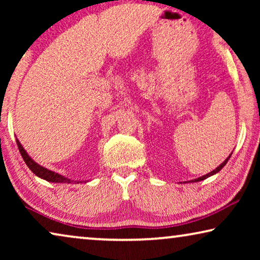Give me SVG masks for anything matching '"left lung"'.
I'll use <instances>...</instances> for the list:
<instances>
[{
  "label": "left lung",
  "instance_id": "8db88e82",
  "mask_svg": "<svg viewBox=\"0 0 260 260\" xmlns=\"http://www.w3.org/2000/svg\"><path fill=\"white\" fill-rule=\"evenodd\" d=\"M231 155H232V154H231ZM231 155L229 156V157H227V158L225 159V161H223V162L221 163V165H220V166L218 167V168H216V169H214V170H213V172H211V173L206 174V175H204V176H201V177H198V179H197V180H195V182H198V181H202V180L207 179V177H209V176H212V175H214V174H216V173H219V172H220V170H221V169L223 168V167H225V165H226V163H227V161H229V159H230V157H231Z\"/></svg>",
  "mask_w": 260,
  "mask_h": 260
}]
</instances>
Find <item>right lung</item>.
I'll use <instances>...</instances> for the list:
<instances>
[{
    "mask_svg": "<svg viewBox=\"0 0 260 260\" xmlns=\"http://www.w3.org/2000/svg\"><path fill=\"white\" fill-rule=\"evenodd\" d=\"M16 144H17V147H19L20 154H21V156H22L23 161L26 162V165L28 166V168H29L31 172L35 174V175L39 176V177H41V179H44L46 181H48V182H55V183L56 182H58V183L59 182H63V183L73 182L72 180L67 179V177H65V176H61V175H60V174L52 172V170H49L47 168H44V167L39 166L37 162H34L33 159L29 157V155L27 154L26 150H24L23 147H22V145H21V143L19 142V140H17V138H16ZM74 182H77V181H74Z\"/></svg>",
    "mask_w": 260,
    "mask_h": 260,
    "instance_id": "right-lung-1",
    "label": "right lung"
}]
</instances>
